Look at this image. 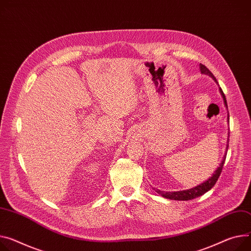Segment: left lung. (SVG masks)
Instances as JSON below:
<instances>
[{"mask_svg":"<svg viewBox=\"0 0 251 251\" xmlns=\"http://www.w3.org/2000/svg\"><path fill=\"white\" fill-rule=\"evenodd\" d=\"M200 69H201V72L204 73V74H208L210 75L212 78H213L216 82V78L214 77V75L212 74V72L203 64H200ZM220 92L223 96L224 99V101H225V104H226V99H225V95L222 91V89L220 88ZM229 117V115H228ZM229 144V143H228ZM227 149H228V145H227ZM226 160V153L223 157V160H222V163L220 164V166L217 168V170L215 171V173L213 175H212V177L210 179H208L206 182L200 184L199 186L195 187V188H192V189H189V190H184V191H178V192H162L160 190H157V192L159 193V194H161L163 197L165 198H168V199H172V200H182V201H186V200H192L194 198H197V197H200L202 196L203 194H205L206 192H208L210 189H212L214 187V185L216 184L218 178L220 177V174L222 172V169H223V165H224V162Z\"/></svg>","mask_w":251,"mask_h":251,"instance_id":"left-lung-1","label":"left lung"}]
</instances>
